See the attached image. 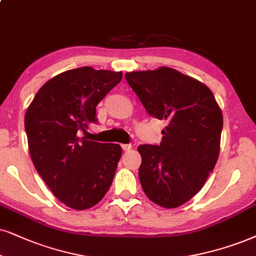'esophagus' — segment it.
Masks as SVG:
<instances>
[{
    "label": "esophagus",
    "mask_w": 256,
    "mask_h": 256,
    "mask_svg": "<svg viewBox=\"0 0 256 256\" xmlns=\"http://www.w3.org/2000/svg\"><path fill=\"white\" fill-rule=\"evenodd\" d=\"M122 148L124 151H130L132 146H131V144H122Z\"/></svg>",
    "instance_id": "1"
}]
</instances>
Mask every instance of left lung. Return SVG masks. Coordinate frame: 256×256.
<instances>
[{
  "label": "left lung",
  "mask_w": 256,
  "mask_h": 256,
  "mask_svg": "<svg viewBox=\"0 0 256 256\" xmlns=\"http://www.w3.org/2000/svg\"><path fill=\"white\" fill-rule=\"evenodd\" d=\"M151 117L166 120L158 145H139V180L145 195L164 208L192 198L214 170L223 117L204 84L178 70L160 67L125 74Z\"/></svg>",
  "instance_id": "left-lung-1"
}]
</instances>
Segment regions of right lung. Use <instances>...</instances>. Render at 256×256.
Segmentation results:
<instances>
[{
    "instance_id": "obj_1",
    "label": "right lung",
    "mask_w": 256,
    "mask_h": 256,
    "mask_svg": "<svg viewBox=\"0 0 256 256\" xmlns=\"http://www.w3.org/2000/svg\"><path fill=\"white\" fill-rule=\"evenodd\" d=\"M122 72L80 67L54 76L38 90L24 117L35 169L64 204L88 209L111 186L122 156L119 144L79 138L98 122L96 105L120 82Z\"/></svg>"
}]
</instances>
